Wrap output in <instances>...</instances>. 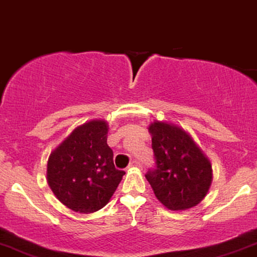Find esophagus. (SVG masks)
I'll use <instances>...</instances> for the list:
<instances>
[{
	"mask_svg": "<svg viewBox=\"0 0 257 257\" xmlns=\"http://www.w3.org/2000/svg\"><path fill=\"white\" fill-rule=\"evenodd\" d=\"M128 168H129V169H132V168H135V169H142V164H140L139 162H132L131 164H129Z\"/></svg>",
	"mask_w": 257,
	"mask_h": 257,
	"instance_id": "esophagus-1",
	"label": "esophagus"
}]
</instances>
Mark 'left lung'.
<instances>
[{"mask_svg": "<svg viewBox=\"0 0 257 257\" xmlns=\"http://www.w3.org/2000/svg\"><path fill=\"white\" fill-rule=\"evenodd\" d=\"M157 169L146 178L159 202L170 211H187L205 199L212 184L211 160L191 135L169 120L148 125Z\"/></svg>", "mask_w": 257, "mask_h": 257, "instance_id": "1", "label": "left lung"}]
</instances>
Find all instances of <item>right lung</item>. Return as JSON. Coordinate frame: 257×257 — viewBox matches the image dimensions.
Listing matches in <instances>:
<instances>
[{
	"label": "right lung",
	"mask_w": 257,
	"mask_h": 257,
	"mask_svg": "<svg viewBox=\"0 0 257 257\" xmlns=\"http://www.w3.org/2000/svg\"><path fill=\"white\" fill-rule=\"evenodd\" d=\"M107 132L105 119L88 120L76 126L49 156V187L74 212L88 214L103 208L125 174L113 165Z\"/></svg>",
	"instance_id": "1"
}]
</instances>
